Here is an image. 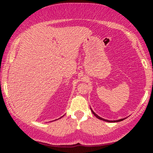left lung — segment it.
<instances>
[{
	"label": "left lung",
	"instance_id": "8db88e82",
	"mask_svg": "<svg viewBox=\"0 0 153 153\" xmlns=\"http://www.w3.org/2000/svg\"><path fill=\"white\" fill-rule=\"evenodd\" d=\"M91 110L92 111V113L94 114L95 115V117H97L98 119H101V120H103V121H105V122H121V121H122V120H124V119H119V120H115V121H109V120H107V119H103V118H101V117H99V116H98L97 114H96V113H95V112L94 111H93L92 109H91Z\"/></svg>",
	"mask_w": 153,
	"mask_h": 153
}]
</instances>
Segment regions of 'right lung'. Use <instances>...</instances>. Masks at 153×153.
I'll use <instances>...</instances> for the list:
<instances>
[{"label":"right lung","instance_id":"right-lung-1","mask_svg":"<svg viewBox=\"0 0 153 153\" xmlns=\"http://www.w3.org/2000/svg\"><path fill=\"white\" fill-rule=\"evenodd\" d=\"M60 118H61V117H60Z\"/></svg>","mask_w":153,"mask_h":153}]
</instances>
